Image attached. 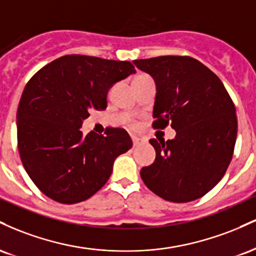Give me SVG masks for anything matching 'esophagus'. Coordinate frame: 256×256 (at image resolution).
<instances>
[{"mask_svg":"<svg viewBox=\"0 0 256 256\" xmlns=\"http://www.w3.org/2000/svg\"><path fill=\"white\" fill-rule=\"evenodd\" d=\"M143 143H144V140H142V138L132 137V144H134V146H138L143 144Z\"/></svg>","mask_w":256,"mask_h":256,"instance_id":"obj_1","label":"esophagus"}]
</instances>
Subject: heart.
Returning a JSON list of instances; mask_svg holds the SVG:
<instances>
[{"label": "heart", "mask_w": 256, "mask_h": 256, "mask_svg": "<svg viewBox=\"0 0 256 256\" xmlns=\"http://www.w3.org/2000/svg\"><path fill=\"white\" fill-rule=\"evenodd\" d=\"M142 77H146L144 74H140V76H138V77H136L134 79H137V78H142ZM131 126H136V124H131Z\"/></svg>", "instance_id": "1"}]
</instances>
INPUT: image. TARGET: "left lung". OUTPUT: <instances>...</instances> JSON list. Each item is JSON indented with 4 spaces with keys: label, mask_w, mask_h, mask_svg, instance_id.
I'll list each match as a JSON object with an SVG mask.
<instances>
[{
    "label": "left lung",
    "mask_w": 256,
    "mask_h": 256,
    "mask_svg": "<svg viewBox=\"0 0 256 256\" xmlns=\"http://www.w3.org/2000/svg\"><path fill=\"white\" fill-rule=\"evenodd\" d=\"M156 85L154 128L171 125L173 140H149L156 152L140 177L152 192L171 202L206 195L224 177L234 155L237 116L224 84L204 64L190 56L134 60Z\"/></svg>",
    "instance_id": "8db88e82"
}]
</instances>
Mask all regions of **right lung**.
<instances>
[{"label": "right lung", "mask_w": 256, "mask_h": 256, "mask_svg": "<svg viewBox=\"0 0 256 256\" xmlns=\"http://www.w3.org/2000/svg\"><path fill=\"white\" fill-rule=\"evenodd\" d=\"M136 72L128 61L64 55L40 68L26 84L16 113L18 148L28 177L44 195L64 204L96 194L116 156L131 149L124 128L104 134L79 128L91 110L107 108L114 83Z\"/></svg>", "instance_id": "right-lung-1"}]
</instances>
